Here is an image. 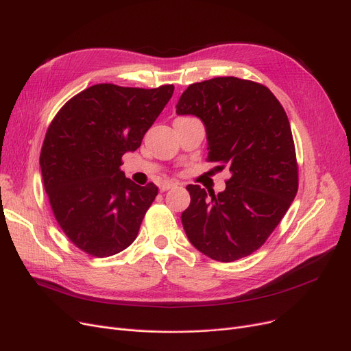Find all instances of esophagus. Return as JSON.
<instances>
[{
  "label": "esophagus",
  "mask_w": 351,
  "mask_h": 351,
  "mask_svg": "<svg viewBox=\"0 0 351 351\" xmlns=\"http://www.w3.org/2000/svg\"><path fill=\"white\" fill-rule=\"evenodd\" d=\"M175 186H178V183H175V182H163V183H160L159 191L160 192H166V191H169V189H172Z\"/></svg>",
  "instance_id": "esophagus-1"
}]
</instances>
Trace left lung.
Here are the masks:
<instances>
[{
	"label": "left lung",
	"mask_w": 351,
	"mask_h": 351,
	"mask_svg": "<svg viewBox=\"0 0 351 351\" xmlns=\"http://www.w3.org/2000/svg\"><path fill=\"white\" fill-rule=\"evenodd\" d=\"M176 114L202 119L208 160L232 173L217 195L186 186L191 205L180 216L183 229L210 259H242L267 241L298 193L296 149L285 109L262 84L217 77L189 85Z\"/></svg>",
	"instance_id": "left-lung-1"
}]
</instances>
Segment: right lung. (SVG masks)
Returning <instances> with one entry per match:
<instances>
[{"label": "right lung", "instance_id": "1", "mask_svg": "<svg viewBox=\"0 0 351 351\" xmlns=\"http://www.w3.org/2000/svg\"><path fill=\"white\" fill-rule=\"evenodd\" d=\"M173 89L92 85L49 123L40 155L44 188L60 228L82 252L108 257L136 239L158 186L136 185L119 166L123 154L141 146Z\"/></svg>", "mask_w": 351, "mask_h": 351}]
</instances>
